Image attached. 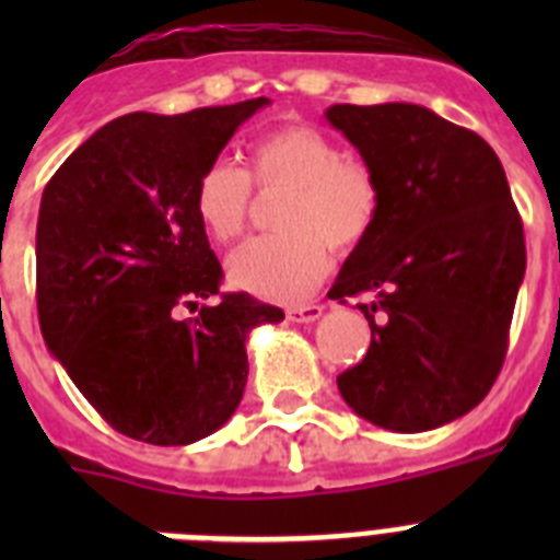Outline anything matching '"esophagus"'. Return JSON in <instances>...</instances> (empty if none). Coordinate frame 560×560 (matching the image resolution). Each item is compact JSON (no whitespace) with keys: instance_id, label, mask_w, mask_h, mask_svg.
Returning <instances> with one entry per match:
<instances>
[{"instance_id":"obj_1","label":"esophagus","mask_w":560,"mask_h":560,"mask_svg":"<svg viewBox=\"0 0 560 560\" xmlns=\"http://www.w3.org/2000/svg\"><path fill=\"white\" fill-rule=\"evenodd\" d=\"M319 316H323V305H316V303L294 305V308H289L291 323H316Z\"/></svg>"}]
</instances>
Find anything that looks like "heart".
<instances>
[{
  "mask_svg": "<svg viewBox=\"0 0 560 560\" xmlns=\"http://www.w3.org/2000/svg\"><path fill=\"white\" fill-rule=\"evenodd\" d=\"M260 190H289L275 212L283 232L249 237L226 260L230 283L275 303L308 294L330 266V250L359 249L381 215V185L368 162L345 156L314 126H283L252 145ZM252 179L232 162H212L196 182V219L215 241L241 235L249 219Z\"/></svg>",
  "mask_w": 560,
  "mask_h": 560,
  "instance_id": "b5f03b06",
  "label": "heart"
}]
</instances>
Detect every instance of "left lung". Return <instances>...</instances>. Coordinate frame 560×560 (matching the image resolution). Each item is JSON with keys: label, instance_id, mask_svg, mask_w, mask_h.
Segmentation results:
<instances>
[{"label": "left lung", "instance_id": "1", "mask_svg": "<svg viewBox=\"0 0 560 560\" xmlns=\"http://www.w3.org/2000/svg\"><path fill=\"white\" fill-rule=\"evenodd\" d=\"M381 185L375 230L341 266L330 300L361 303L368 355L336 378L359 418L429 432L493 387L524 280V226L493 148L415 103L325 112Z\"/></svg>", "mask_w": 560, "mask_h": 560}]
</instances>
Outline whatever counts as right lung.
Here are the masks:
<instances>
[{
    "label": "right lung",
    "mask_w": 560,
    "mask_h": 560,
    "mask_svg": "<svg viewBox=\"0 0 560 560\" xmlns=\"http://www.w3.org/2000/svg\"><path fill=\"white\" fill-rule=\"evenodd\" d=\"M266 103L117 117L44 187V341L108 427L151 446H187L224 427L249 375L246 336L283 319L246 291L221 294L224 271L196 219L201 171ZM210 295L220 303L198 305ZM179 307L200 314L179 320Z\"/></svg>",
    "instance_id": "1"
}]
</instances>
